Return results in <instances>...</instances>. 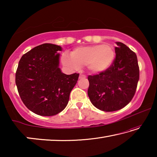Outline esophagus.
<instances>
[{
  "instance_id": "1",
  "label": "esophagus",
  "mask_w": 157,
  "mask_h": 157,
  "mask_svg": "<svg viewBox=\"0 0 157 157\" xmlns=\"http://www.w3.org/2000/svg\"><path fill=\"white\" fill-rule=\"evenodd\" d=\"M86 78V75H82V74H80V75H79V79H82V78Z\"/></svg>"
}]
</instances>
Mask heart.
Returning a JSON list of instances; mask_svg holds the SVG:
<instances>
[{
	"label": "heart",
	"instance_id": "b5f03b06",
	"mask_svg": "<svg viewBox=\"0 0 157 157\" xmlns=\"http://www.w3.org/2000/svg\"><path fill=\"white\" fill-rule=\"evenodd\" d=\"M114 57L115 52L110 45L98 44L75 48L71 56L63 55L62 61L65 66L73 70L87 66L91 72L98 73L109 68Z\"/></svg>",
	"mask_w": 157,
	"mask_h": 157
}]
</instances>
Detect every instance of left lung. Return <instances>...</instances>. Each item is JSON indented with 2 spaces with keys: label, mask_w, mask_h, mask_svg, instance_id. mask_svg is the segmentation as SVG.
<instances>
[{
  "label": "left lung",
  "mask_w": 157,
  "mask_h": 157,
  "mask_svg": "<svg viewBox=\"0 0 157 157\" xmlns=\"http://www.w3.org/2000/svg\"><path fill=\"white\" fill-rule=\"evenodd\" d=\"M116 57L107 70L89 75L88 95L93 105L104 111L121 109L136 93L139 67L136 53L121 42H116Z\"/></svg>",
  "instance_id": "1"
}]
</instances>
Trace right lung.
I'll use <instances>...</instances> for the list:
<instances>
[{
  "label": "right lung",
  "instance_id": "obj_1",
  "mask_svg": "<svg viewBox=\"0 0 157 157\" xmlns=\"http://www.w3.org/2000/svg\"><path fill=\"white\" fill-rule=\"evenodd\" d=\"M62 48L51 44L34 47L21 58L16 84L26 107L39 116H51L64 109L79 73L66 75L59 68Z\"/></svg>",
  "mask_w": 157,
  "mask_h": 157
}]
</instances>
